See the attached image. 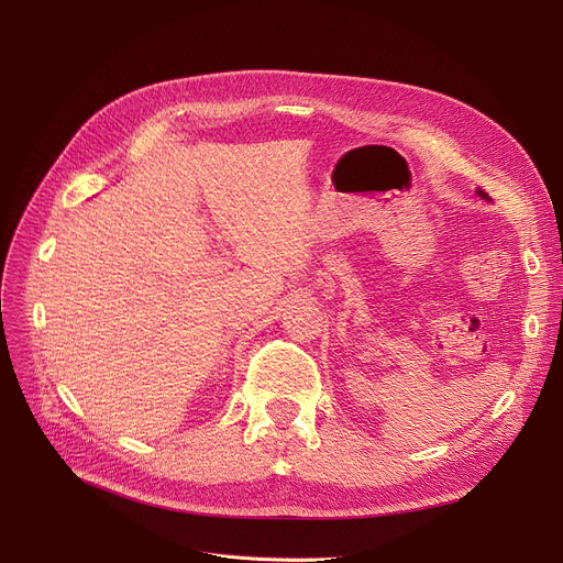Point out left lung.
<instances>
[{
	"mask_svg": "<svg viewBox=\"0 0 563 563\" xmlns=\"http://www.w3.org/2000/svg\"><path fill=\"white\" fill-rule=\"evenodd\" d=\"M477 194H479V196H482V198H488V196H486V194H484V191H477Z\"/></svg>",
	"mask_w": 563,
	"mask_h": 563,
	"instance_id": "obj_1",
	"label": "left lung"
}]
</instances>
